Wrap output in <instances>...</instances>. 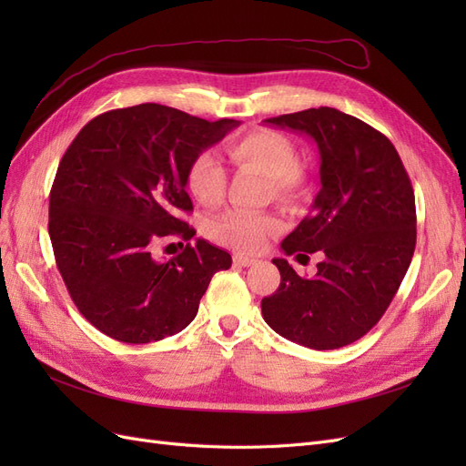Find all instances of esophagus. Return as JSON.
I'll return each mask as SVG.
<instances>
[{"label":"esophagus","instance_id":"esophagus-1","mask_svg":"<svg viewBox=\"0 0 466 466\" xmlns=\"http://www.w3.org/2000/svg\"><path fill=\"white\" fill-rule=\"evenodd\" d=\"M233 262H235V266H243V268H247V266L257 264V258H252V257L241 255V252H237V255L233 257Z\"/></svg>","mask_w":466,"mask_h":466}]
</instances>
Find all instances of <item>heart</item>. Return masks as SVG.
I'll return each mask as SVG.
<instances>
[{"label": "heart", "instance_id": "obj_1", "mask_svg": "<svg viewBox=\"0 0 466 466\" xmlns=\"http://www.w3.org/2000/svg\"><path fill=\"white\" fill-rule=\"evenodd\" d=\"M229 157L238 167L255 168L266 178L276 198L291 200L305 192V175L298 165V151L286 136L272 130H257L235 139L228 147ZM187 187L202 206H218L228 187V175L216 153L196 155L187 171ZM278 228L274 218L258 211H229L211 225V237L218 243L238 250H260Z\"/></svg>", "mask_w": 466, "mask_h": 466}]
</instances>
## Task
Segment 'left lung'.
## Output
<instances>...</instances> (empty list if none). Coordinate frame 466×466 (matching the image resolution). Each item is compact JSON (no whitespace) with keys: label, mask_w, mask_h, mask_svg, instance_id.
<instances>
[{"label":"left lung","mask_w":466,"mask_h":466,"mask_svg":"<svg viewBox=\"0 0 466 466\" xmlns=\"http://www.w3.org/2000/svg\"><path fill=\"white\" fill-rule=\"evenodd\" d=\"M315 139L320 192L284 241L286 255L320 250L313 278L274 258L279 288L262 299L268 327L313 350L360 340L385 315L416 248V202L390 139L344 112L320 106L266 118Z\"/></svg>","instance_id":"1"}]
</instances>
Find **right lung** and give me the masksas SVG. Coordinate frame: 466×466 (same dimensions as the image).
I'll return each mask as SVG.
<instances>
[{
  "mask_svg": "<svg viewBox=\"0 0 466 466\" xmlns=\"http://www.w3.org/2000/svg\"><path fill=\"white\" fill-rule=\"evenodd\" d=\"M238 124L144 103L103 112L76 136L50 190L48 233L64 284L95 329L147 344L194 320L231 255L204 238L171 260L151 250L161 238L196 235L180 219L192 209L188 165Z\"/></svg>",
  "mask_w": 466,
  "mask_h": 466,
  "instance_id": "add662e5",
  "label": "right lung"
}]
</instances>
